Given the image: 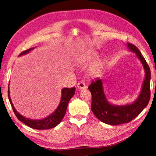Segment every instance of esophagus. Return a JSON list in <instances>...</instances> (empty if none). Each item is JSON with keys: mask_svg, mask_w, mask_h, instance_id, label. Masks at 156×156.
<instances>
[{"mask_svg": "<svg viewBox=\"0 0 156 156\" xmlns=\"http://www.w3.org/2000/svg\"><path fill=\"white\" fill-rule=\"evenodd\" d=\"M77 87L78 88L80 89V90H83V89L86 88V85L83 81H81V82H79L77 84Z\"/></svg>", "mask_w": 156, "mask_h": 156, "instance_id": "obj_1", "label": "esophagus"}]
</instances>
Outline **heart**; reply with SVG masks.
<instances>
[{
  "label": "heart",
  "mask_w": 156,
  "mask_h": 156,
  "mask_svg": "<svg viewBox=\"0 0 156 156\" xmlns=\"http://www.w3.org/2000/svg\"><path fill=\"white\" fill-rule=\"evenodd\" d=\"M98 53L93 49H88L78 54L76 57V63L80 66H88L92 61L94 62L89 65L87 74L90 78H96L100 75L105 67V61L102 58H97Z\"/></svg>",
  "instance_id": "1"
}]
</instances>
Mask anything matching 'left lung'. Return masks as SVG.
<instances>
[{"mask_svg":"<svg viewBox=\"0 0 156 156\" xmlns=\"http://www.w3.org/2000/svg\"><path fill=\"white\" fill-rule=\"evenodd\" d=\"M129 50L134 53L140 59L145 71V78L141 90L135 101L127 105H114L108 101L104 90L103 80L97 79L88 87L92 94L91 110L101 121L111 125L130 122L147 107L150 98L151 72L146 61L139 49L131 44H126Z\"/></svg>","mask_w":156,"mask_h":156,"instance_id":"1","label":"left lung"}]
</instances>
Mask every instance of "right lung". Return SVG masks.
<instances>
[{"instance_id":"right-lung-1","label":"right lung","mask_w":156,"mask_h":156,"mask_svg":"<svg viewBox=\"0 0 156 156\" xmlns=\"http://www.w3.org/2000/svg\"><path fill=\"white\" fill-rule=\"evenodd\" d=\"M35 48H32L27 49V50L23 51L22 53L20 54L19 56H21L23 55L27 54L28 53L30 52L33 49H35ZM9 88H8V97L9 100L10 101V103L11 105V107L12 108V110L14 111L16 117L18 118L19 121L23 122V123L27 125L28 127H31L32 129H38V130H41V129H49L56 127L59 122L64 118V115L66 114V110H67V107L68 105V102L70 101V99L72 98L73 96L75 94L76 88H64L62 90V97L59 104L56 108L55 110L52 112L51 114L48 115L44 119H32L30 118L25 117L21 114L16 110L11 101V97H10V90H9Z\"/></svg>"}]
</instances>
